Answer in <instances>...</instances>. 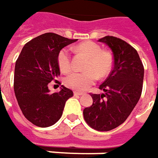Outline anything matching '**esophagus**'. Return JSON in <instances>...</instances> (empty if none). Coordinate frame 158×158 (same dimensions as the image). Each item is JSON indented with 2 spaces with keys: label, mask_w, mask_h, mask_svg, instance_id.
Returning a JSON list of instances; mask_svg holds the SVG:
<instances>
[{
  "label": "esophagus",
  "mask_w": 158,
  "mask_h": 158,
  "mask_svg": "<svg viewBox=\"0 0 158 158\" xmlns=\"http://www.w3.org/2000/svg\"><path fill=\"white\" fill-rule=\"evenodd\" d=\"M73 94H74V95H82L83 94V93H81V92H78V91H74L73 92Z\"/></svg>",
  "instance_id": "esophagus-1"
}]
</instances>
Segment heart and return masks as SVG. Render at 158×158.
<instances>
[{"label":"heart","instance_id":"b5f03b06","mask_svg":"<svg viewBox=\"0 0 158 158\" xmlns=\"http://www.w3.org/2000/svg\"><path fill=\"white\" fill-rule=\"evenodd\" d=\"M76 50L88 58L85 66L86 72H71L65 77L64 84L72 89L83 91L94 84L98 77L103 78L109 74L112 65V58L108 52L102 51L99 45L92 41L80 43L76 47ZM57 64L59 69L64 73L72 70L71 53L67 48L59 51Z\"/></svg>","mask_w":158,"mask_h":158}]
</instances>
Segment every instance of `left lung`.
<instances>
[{
	"mask_svg": "<svg viewBox=\"0 0 158 158\" xmlns=\"http://www.w3.org/2000/svg\"><path fill=\"white\" fill-rule=\"evenodd\" d=\"M100 42L106 43L113 53V68L99 86L104 94H91L93 104L83 110L84 119L93 129L110 131L123 124L141 97L144 67L141 58L130 44L114 36H105Z\"/></svg>",
	"mask_w": 158,
	"mask_h": 158,
	"instance_id": "obj_1",
	"label": "left lung"
}]
</instances>
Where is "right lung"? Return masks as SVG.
<instances>
[{
    "instance_id": "add662e5",
    "label": "right lung",
    "mask_w": 158,
    "mask_h": 158,
    "mask_svg": "<svg viewBox=\"0 0 158 158\" xmlns=\"http://www.w3.org/2000/svg\"><path fill=\"white\" fill-rule=\"evenodd\" d=\"M77 40L47 32L24 45L16 61L14 91L25 118L39 127L56 124L62 117L65 102L73 95L62 86L61 91L51 94L48 84L59 83L57 64L59 51Z\"/></svg>"
}]
</instances>
